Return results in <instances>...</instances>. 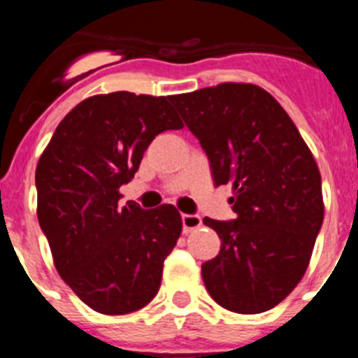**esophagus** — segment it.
I'll list each match as a JSON object with an SVG mask.
<instances>
[{"mask_svg":"<svg viewBox=\"0 0 358 358\" xmlns=\"http://www.w3.org/2000/svg\"><path fill=\"white\" fill-rule=\"evenodd\" d=\"M181 218H182V231H185V233H189V231H194L202 226V218L199 217V215L185 213Z\"/></svg>","mask_w":358,"mask_h":358,"instance_id":"obj_1","label":"esophagus"}]
</instances>
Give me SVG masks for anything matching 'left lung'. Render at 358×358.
<instances>
[{"label":"left lung","instance_id":"left-lung-1","mask_svg":"<svg viewBox=\"0 0 358 358\" xmlns=\"http://www.w3.org/2000/svg\"><path fill=\"white\" fill-rule=\"evenodd\" d=\"M172 103L210 161L215 186L231 182L235 220L202 222L222 240L202 264L208 292L236 314L281 303L308 267L324 206L314 156L285 109L252 84H218Z\"/></svg>","mask_w":358,"mask_h":358}]
</instances>
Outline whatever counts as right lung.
Listing matches in <instances>:
<instances>
[{"label":"right lung","instance_id":"right-lung-1","mask_svg":"<svg viewBox=\"0 0 358 358\" xmlns=\"http://www.w3.org/2000/svg\"><path fill=\"white\" fill-rule=\"evenodd\" d=\"M172 96L96 94L69 110L36 170L37 218L62 280L100 314L143 308L181 235L172 204L120 206V186L157 134L181 129Z\"/></svg>","mask_w":358,"mask_h":358}]
</instances>
